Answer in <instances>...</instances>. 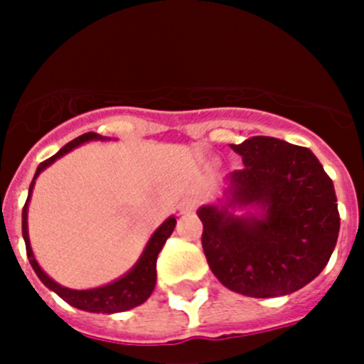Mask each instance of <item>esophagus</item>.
Masks as SVG:
<instances>
[{"instance_id":"1","label":"esophagus","mask_w":364,"mask_h":364,"mask_svg":"<svg viewBox=\"0 0 364 364\" xmlns=\"http://www.w3.org/2000/svg\"><path fill=\"white\" fill-rule=\"evenodd\" d=\"M197 204H199V200L196 199V197H186V199H183L181 203H179V211L185 215V213H192L193 209L197 208Z\"/></svg>"}]
</instances>
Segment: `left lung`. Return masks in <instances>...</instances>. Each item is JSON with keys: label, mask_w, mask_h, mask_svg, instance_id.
I'll return each mask as SVG.
<instances>
[{"label": "left lung", "mask_w": 364, "mask_h": 364, "mask_svg": "<svg viewBox=\"0 0 364 364\" xmlns=\"http://www.w3.org/2000/svg\"><path fill=\"white\" fill-rule=\"evenodd\" d=\"M230 148L245 167L227 178L225 203L197 211L209 267L237 294H292L321 274L336 247L331 178L310 149L280 139L257 135ZM236 207L257 213L237 217Z\"/></svg>", "instance_id": "1"}]
</instances>
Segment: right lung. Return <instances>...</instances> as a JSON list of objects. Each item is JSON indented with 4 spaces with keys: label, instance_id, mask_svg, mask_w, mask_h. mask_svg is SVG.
<instances>
[{
    "label": "right lung",
    "instance_id": "add662e5",
    "mask_svg": "<svg viewBox=\"0 0 364 364\" xmlns=\"http://www.w3.org/2000/svg\"><path fill=\"white\" fill-rule=\"evenodd\" d=\"M102 139L104 141L105 137L95 134V132H87V134L80 135V137L73 139L72 142H68L67 146L60 149L54 156L47 159L46 161L38 165L35 172V178H33L31 185H29V193L28 199H26V204L23 208V237L26 243V253H28V259L31 267L35 269V273L38 274V278L42 280V284L46 287H49L50 291L56 292L58 296L63 301H67L72 306L79 308V310L91 311V314H117V311H127L132 310V308L139 306V304L144 303L149 296H151L153 289H155L156 284V259H159V253L161 247L165 245L167 237L171 236L172 230L176 227V218L171 216V218L165 220L164 223L159 227V229L153 232V236L149 237L148 245H146L144 252H142L141 259L137 260L134 267L128 271L124 277L117 278L112 284L104 285V287L97 289H87V291H73V289H67L63 285L56 284L53 278L47 277L42 271V267L36 262L35 255H33L31 245H29V236H28V204L29 197H31L33 186H35V179L38 178L40 172L46 167H49L50 164H54L58 159H61L63 155H67L68 151H72L73 148L80 146L82 142L87 141H98Z\"/></svg>",
    "mask_w": 364,
    "mask_h": 364
}]
</instances>
